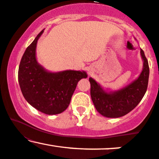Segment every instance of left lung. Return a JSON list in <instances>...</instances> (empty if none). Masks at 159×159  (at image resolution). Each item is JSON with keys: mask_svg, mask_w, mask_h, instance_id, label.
Wrapping results in <instances>:
<instances>
[{"mask_svg": "<svg viewBox=\"0 0 159 159\" xmlns=\"http://www.w3.org/2000/svg\"><path fill=\"white\" fill-rule=\"evenodd\" d=\"M143 69L136 80L120 90L107 91L93 78H90V96L96 109L104 116L118 118L125 116L139 104L148 86L149 68L143 51L140 49Z\"/></svg>", "mask_w": 159, "mask_h": 159, "instance_id": "8db88e82", "label": "left lung"}]
</instances>
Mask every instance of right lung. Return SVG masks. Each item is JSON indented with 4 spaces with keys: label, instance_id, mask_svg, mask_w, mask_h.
<instances>
[{
    "label": "right lung",
    "instance_id": "right-lung-1",
    "mask_svg": "<svg viewBox=\"0 0 159 159\" xmlns=\"http://www.w3.org/2000/svg\"><path fill=\"white\" fill-rule=\"evenodd\" d=\"M43 32L36 36L24 53L18 78L23 96L31 106L45 114H58L68 107L78 82L87 75L84 71L75 70L52 72L40 65L36 48Z\"/></svg>",
    "mask_w": 159,
    "mask_h": 159
}]
</instances>
